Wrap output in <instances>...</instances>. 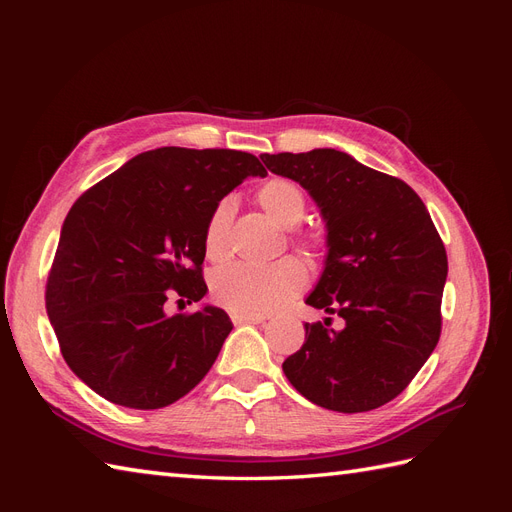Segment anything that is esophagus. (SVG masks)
<instances>
[{
    "label": "esophagus",
    "mask_w": 512,
    "mask_h": 512,
    "mask_svg": "<svg viewBox=\"0 0 512 512\" xmlns=\"http://www.w3.org/2000/svg\"><path fill=\"white\" fill-rule=\"evenodd\" d=\"M230 320L235 324H260L265 322L262 316H245V314H230Z\"/></svg>",
    "instance_id": "34e87169"
}]
</instances>
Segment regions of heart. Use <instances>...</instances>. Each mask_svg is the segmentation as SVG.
Wrapping results in <instances>:
<instances>
[{"label":"heart","instance_id":"heart-1","mask_svg":"<svg viewBox=\"0 0 512 512\" xmlns=\"http://www.w3.org/2000/svg\"><path fill=\"white\" fill-rule=\"evenodd\" d=\"M260 209L284 228L297 226L305 215V196L297 183L275 177L260 185L256 194ZM235 200L220 198L207 215L203 228V247L209 260L222 262L230 254L228 232L235 218ZM292 243L309 256H318L322 241L318 237L299 235ZM307 273L297 258H282L269 267L228 265L211 275V297L232 314L265 316L284 307L305 288Z\"/></svg>","mask_w":512,"mask_h":512}]
</instances>
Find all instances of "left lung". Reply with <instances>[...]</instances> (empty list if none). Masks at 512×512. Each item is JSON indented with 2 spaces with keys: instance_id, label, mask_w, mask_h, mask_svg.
<instances>
[{
  "instance_id": "1",
  "label": "left lung",
  "mask_w": 512,
  "mask_h": 512,
  "mask_svg": "<svg viewBox=\"0 0 512 512\" xmlns=\"http://www.w3.org/2000/svg\"><path fill=\"white\" fill-rule=\"evenodd\" d=\"M301 183L327 222L329 254L307 305L337 314L305 324V344L284 374L316 406L354 414L389 404L418 374L442 331L444 243L406 181L344 151L260 156Z\"/></svg>"
}]
</instances>
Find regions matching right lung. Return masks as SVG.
Here are the masks:
<instances>
[{"label":"right lung","instance_id":"1","mask_svg":"<svg viewBox=\"0 0 512 512\" xmlns=\"http://www.w3.org/2000/svg\"><path fill=\"white\" fill-rule=\"evenodd\" d=\"M250 175H267L252 153L160 147L72 205L44 299L61 354L91 391L158 410L207 376L232 331L228 314L207 305L166 316L164 303L205 297L207 215Z\"/></svg>","mask_w":512,"mask_h":512}]
</instances>
